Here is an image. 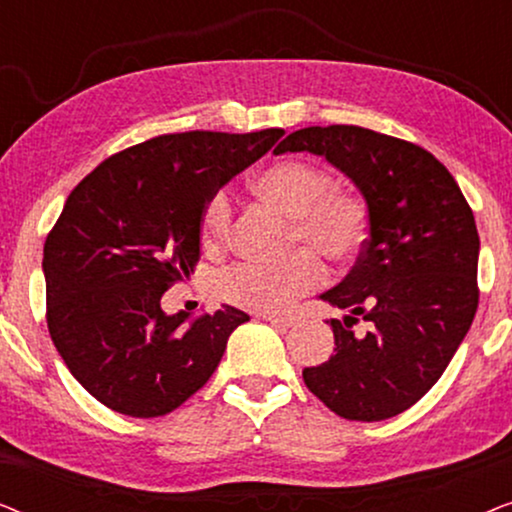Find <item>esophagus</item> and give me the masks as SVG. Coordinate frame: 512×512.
Segmentation results:
<instances>
[{
    "label": "esophagus",
    "instance_id": "obj_1",
    "mask_svg": "<svg viewBox=\"0 0 512 512\" xmlns=\"http://www.w3.org/2000/svg\"><path fill=\"white\" fill-rule=\"evenodd\" d=\"M265 321H270L272 326H282V328H291L296 324V317H289V314H263Z\"/></svg>",
    "mask_w": 512,
    "mask_h": 512
}]
</instances>
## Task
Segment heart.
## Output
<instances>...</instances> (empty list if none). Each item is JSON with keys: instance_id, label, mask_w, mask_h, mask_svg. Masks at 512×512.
<instances>
[{"instance_id": "obj_1", "label": "heart", "mask_w": 512, "mask_h": 512, "mask_svg": "<svg viewBox=\"0 0 512 512\" xmlns=\"http://www.w3.org/2000/svg\"><path fill=\"white\" fill-rule=\"evenodd\" d=\"M258 198L291 214V244H307L331 263H349L368 237V209L359 195L333 186L326 167L307 160H277L251 181ZM233 205L226 191L209 195L200 216V235L207 249L226 244ZM324 279L312 251L300 249L277 263H235L219 279L228 303L254 312H282L293 300L317 289Z\"/></svg>"}]
</instances>
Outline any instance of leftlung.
I'll list each match as a JSON object with an SVG mask.
<instances>
[{
	"label": "left lung",
	"instance_id": "8db88e82",
	"mask_svg": "<svg viewBox=\"0 0 512 512\" xmlns=\"http://www.w3.org/2000/svg\"><path fill=\"white\" fill-rule=\"evenodd\" d=\"M310 151L347 174L368 207L352 272L321 293L333 356L303 370L335 415L382 422L415 405L445 373L478 310L480 237L457 181L422 146L359 125L291 132L275 153ZM366 320L369 331L353 326Z\"/></svg>",
	"mask_w": 512,
	"mask_h": 512
}]
</instances>
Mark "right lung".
I'll return each mask as SVG.
<instances>
[{
    "label": "right lung",
    "instance_id": "obj_1",
    "mask_svg": "<svg viewBox=\"0 0 512 512\" xmlns=\"http://www.w3.org/2000/svg\"><path fill=\"white\" fill-rule=\"evenodd\" d=\"M284 130L177 132L130 146L69 193L44 244L46 321L83 389L128 417L177 410L219 366L249 314L221 305L188 319L160 298L200 258L209 195Z\"/></svg>",
    "mask_w": 512,
    "mask_h": 512
}]
</instances>
